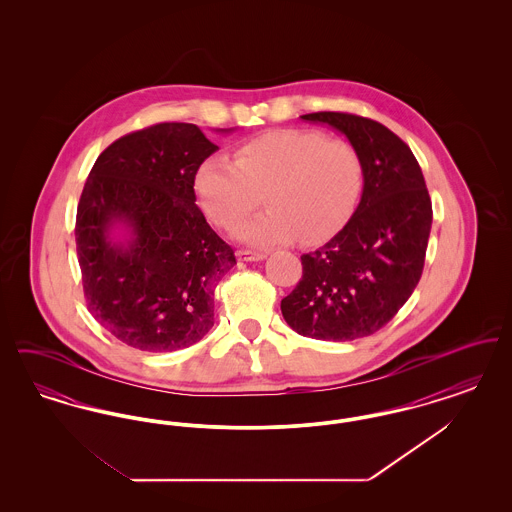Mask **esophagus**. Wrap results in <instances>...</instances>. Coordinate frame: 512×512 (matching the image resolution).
<instances>
[{
    "label": "esophagus",
    "mask_w": 512,
    "mask_h": 512,
    "mask_svg": "<svg viewBox=\"0 0 512 512\" xmlns=\"http://www.w3.org/2000/svg\"><path fill=\"white\" fill-rule=\"evenodd\" d=\"M236 257H238L240 261H245V263H253V261H263V259H267V253H263V251H247V249H240V251L236 253Z\"/></svg>",
    "instance_id": "34e87169"
}]
</instances>
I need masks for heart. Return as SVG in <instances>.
Returning <instances> with one entry per match:
<instances>
[{
  "label": "heart",
  "mask_w": 512,
  "mask_h": 512,
  "mask_svg": "<svg viewBox=\"0 0 512 512\" xmlns=\"http://www.w3.org/2000/svg\"><path fill=\"white\" fill-rule=\"evenodd\" d=\"M363 190L357 149L318 130H272L234 151V161L207 157L194 176L203 213L234 230L261 203L267 211L236 232L255 247L318 245L338 234Z\"/></svg>",
  "instance_id": "obj_1"
}]
</instances>
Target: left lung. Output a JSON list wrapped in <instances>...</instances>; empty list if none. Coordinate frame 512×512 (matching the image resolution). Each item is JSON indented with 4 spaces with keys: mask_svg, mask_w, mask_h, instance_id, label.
<instances>
[{
    "mask_svg": "<svg viewBox=\"0 0 512 512\" xmlns=\"http://www.w3.org/2000/svg\"><path fill=\"white\" fill-rule=\"evenodd\" d=\"M301 119L338 130L357 149L363 194L328 244L301 255L303 276L280 309L301 336L359 340L386 326L414 292L432 228V201L411 147L384 124L334 111Z\"/></svg>",
    "mask_w": 512,
    "mask_h": 512,
    "instance_id": "8db88e82",
    "label": "left lung"
}]
</instances>
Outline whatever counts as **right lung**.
<instances>
[{
	"mask_svg": "<svg viewBox=\"0 0 512 512\" xmlns=\"http://www.w3.org/2000/svg\"><path fill=\"white\" fill-rule=\"evenodd\" d=\"M217 149L195 124L161 122L113 142L84 184L74 234L88 309L134 349L190 347L215 324L236 257L195 205L194 176Z\"/></svg>",
	"mask_w": 512,
	"mask_h": 512,
	"instance_id": "add662e5",
	"label": "right lung"
}]
</instances>
